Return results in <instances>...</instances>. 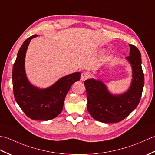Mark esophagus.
Returning <instances> with one entry per match:
<instances>
[{"label":"esophagus","instance_id":"obj_1","mask_svg":"<svg viewBox=\"0 0 155 155\" xmlns=\"http://www.w3.org/2000/svg\"><path fill=\"white\" fill-rule=\"evenodd\" d=\"M89 77V73L88 72H83L81 73V80L82 81H84L85 80H87Z\"/></svg>","mask_w":155,"mask_h":155}]
</instances>
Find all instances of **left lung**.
Masks as SVG:
<instances>
[{
    "mask_svg": "<svg viewBox=\"0 0 155 155\" xmlns=\"http://www.w3.org/2000/svg\"><path fill=\"white\" fill-rule=\"evenodd\" d=\"M130 55L127 59L133 68V81L128 91L120 95H112L99 81H84L87 110L91 117L102 123H118L124 119L139 104L144 87L141 54L135 46L129 44Z\"/></svg>",
    "mask_w": 155,
    "mask_h": 155,
    "instance_id": "1",
    "label": "left lung"
}]
</instances>
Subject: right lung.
<instances>
[{
    "label": "right lung",
    "instance_id": "obj_1",
    "mask_svg": "<svg viewBox=\"0 0 155 155\" xmlns=\"http://www.w3.org/2000/svg\"><path fill=\"white\" fill-rule=\"evenodd\" d=\"M37 35L28 38L18 52L12 68V87L15 98L27 116L33 120H48L57 117L63 108L66 95L74 82L80 80V72L61 78L52 86L39 89L27 80L25 58L29 42Z\"/></svg>",
    "mask_w": 155,
    "mask_h": 155
}]
</instances>
